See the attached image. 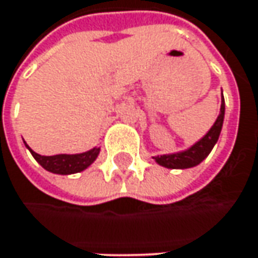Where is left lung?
Listing matches in <instances>:
<instances>
[{
	"mask_svg": "<svg viewBox=\"0 0 258 258\" xmlns=\"http://www.w3.org/2000/svg\"><path fill=\"white\" fill-rule=\"evenodd\" d=\"M223 118H225V100H223V95H222L220 112L216 118V121H215V124L212 125V128L209 130L199 142L189 146L188 149L176 152V153L153 156L155 162L160 166L168 168V169H188L192 166H197L199 163H202L209 156V153L212 152L215 144L218 143L222 125H223Z\"/></svg>",
	"mask_w": 258,
	"mask_h": 258,
	"instance_id": "left-lung-1",
	"label": "left lung"
}]
</instances>
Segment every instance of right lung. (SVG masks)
<instances>
[{
    "label": "right lung",
    "instance_id": "1",
    "mask_svg": "<svg viewBox=\"0 0 258 258\" xmlns=\"http://www.w3.org/2000/svg\"><path fill=\"white\" fill-rule=\"evenodd\" d=\"M26 147L30 150L32 156L36 159L39 165L52 172V174L58 175H71V174H77V172H82L84 169H87L95 160L98 159L99 152H100V147H93L87 152H83V153H76V155H53V156H42L36 152H33L27 143L24 142Z\"/></svg>",
    "mask_w": 258,
    "mask_h": 258
}]
</instances>
